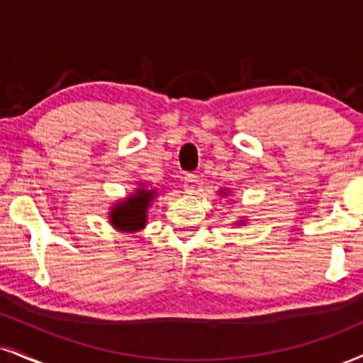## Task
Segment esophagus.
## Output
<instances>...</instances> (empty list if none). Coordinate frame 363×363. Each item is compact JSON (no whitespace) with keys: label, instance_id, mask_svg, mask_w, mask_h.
I'll list each match as a JSON object with an SVG mask.
<instances>
[{"label":"esophagus","instance_id":"34e87169","mask_svg":"<svg viewBox=\"0 0 363 363\" xmlns=\"http://www.w3.org/2000/svg\"><path fill=\"white\" fill-rule=\"evenodd\" d=\"M184 191L186 194H193L196 186H198V176H194V174H187V176H184Z\"/></svg>","mask_w":363,"mask_h":363}]
</instances>
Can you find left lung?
I'll use <instances>...</instances> for the list:
<instances>
[{
    "label": "left lung",
    "instance_id": "obj_1",
    "mask_svg": "<svg viewBox=\"0 0 363 363\" xmlns=\"http://www.w3.org/2000/svg\"><path fill=\"white\" fill-rule=\"evenodd\" d=\"M220 194H221V196H226V194H228V191H225V189L220 191ZM240 225H243V220H240Z\"/></svg>",
    "mask_w": 363,
    "mask_h": 363
}]
</instances>
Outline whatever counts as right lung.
<instances>
[{
    "label": "right lung",
    "instance_id": "add662e5",
    "mask_svg": "<svg viewBox=\"0 0 363 363\" xmlns=\"http://www.w3.org/2000/svg\"><path fill=\"white\" fill-rule=\"evenodd\" d=\"M157 196H159V193L155 189H145L143 186H140L128 198L113 204L110 211V223L116 230L125 231V233H133V231L145 228L147 211Z\"/></svg>",
    "mask_w": 363,
    "mask_h": 363
}]
</instances>
